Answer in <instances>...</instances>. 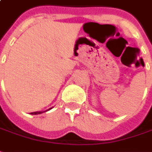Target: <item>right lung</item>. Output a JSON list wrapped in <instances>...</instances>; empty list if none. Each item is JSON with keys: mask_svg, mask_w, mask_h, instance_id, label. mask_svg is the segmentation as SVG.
Returning <instances> with one entry per match:
<instances>
[{"mask_svg": "<svg viewBox=\"0 0 152 152\" xmlns=\"http://www.w3.org/2000/svg\"><path fill=\"white\" fill-rule=\"evenodd\" d=\"M50 109H51V108H50ZM50 109H49V110H50ZM49 110H47V111H49ZM44 112H45V111H44ZM41 113H43V111H35V112H31V113H30V114H31V115H38V114H41Z\"/></svg>", "mask_w": 152, "mask_h": 152, "instance_id": "1", "label": "right lung"}]
</instances>
